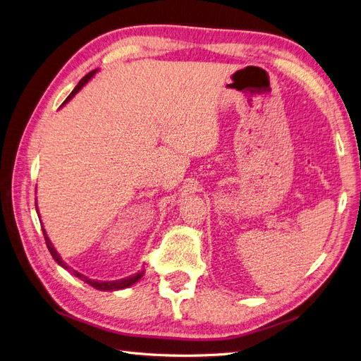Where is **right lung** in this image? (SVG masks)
I'll return each mask as SVG.
<instances>
[{
  "label": "right lung",
  "mask_w": 361,
  "mask_h": 361,
  "mask_svg": "<svg viewBox=\"0 0 361 361\" xmlns=\"http://www.w3.org/2000/svg\"><path fill=\"white\" fill-rule=\"evenodd\" d=\"M97 72V69L96 71H92V72H89L87 73L84 78L78 82V85L75 87V89L72 90V93L68 96V99L64 101V104L66 102H69L72 97L78 93L82 87L90 81V78L92 76L94 75ZM36 211H37V204H36ZM42 231H43V236H45V243H47V247H48V250H49V253H51V256L54 257V260L57 262V264L60 265V267H63L64 269H68V271H72V274L75 276V277H78L80 280H82V281H85L87 285H90V286H93L94 289H97V290H118V289H125V288H129V286H133L134 283H137L141 277H143V274H145V271H138L137 274H134V276H129V277H125V279H120V280H113V281H101V280H92V279H89V277H85L84 274H80L78 271H75V269H72L68 264H64V262L61 260V257H60V255L57 253V250L54 248V245L51 244V241H49V238H48V235H47V232H45V228L42 227Z\"/></svg>",
  "instance_id": "add662e5"
}]
</instances>
